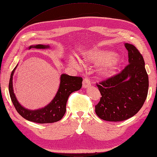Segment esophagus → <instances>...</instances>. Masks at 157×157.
Returning <instances> with one entry per match:
<instances>
[{"mask_svg": "<svg viewBox=\"0 0 157 157\" xmlns=\"http://www.w3.org/2000/svg\"><path fill=\"white\" fill-rule=\"evenodd\" d=\"M91 85V83L90 81V79L88 78H84L83 81H82V86L83 88H88Z\"/></svg>", "mask_w": 157, "mask_h": 157, "instance_id": "34e87169", "label": "esophagus"}]
</instances>
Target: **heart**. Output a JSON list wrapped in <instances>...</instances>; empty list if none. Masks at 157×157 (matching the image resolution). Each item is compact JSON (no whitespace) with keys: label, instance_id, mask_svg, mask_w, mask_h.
<instances>
[{"label":"heart","instance_id":"obj_1","mask_svg":"<svg viewBox=\"0 0 157 157\" xmlns=\"http://www.w3.org/2000/svg\"><path fill=\"white\" fill-rule=\"evenodd\" d=\"M115 54L113 52H92L89 55V58L95 62L102 63H107L105 67H103L101 71V74L104 76H111L114 75L117 69V60L115 59ZM76 67H80L78 64L74 63Z\"/></svg>","mask_w":157,"mask_h":157}]
</instances>
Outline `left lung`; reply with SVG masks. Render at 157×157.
<instances>
[{
    "label": "left lung",
    "mask_w": 157,
    "mask_h": 157,
    "mask_svg": "<svg viewBox=\"0 0 157 157\" xmlns=\"http://www.w3.org/2000/svg\"><path fill=\"white\" fill-rule=\"evenodd\" d=\"M124 46L129 64L120 73L97 84L102 97L95 113L106 121H123L135 115L147 97L148 77L143 57L134 45Z\"/></svg>",
    "instance_id": "left-lung-1"
}]
</instances>
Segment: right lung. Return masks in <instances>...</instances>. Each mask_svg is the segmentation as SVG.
<instances>
[{"instance_id": "add662e5", "label": "right lung", "mask_w": 157, "mask_h": 157, "mask_svg": "<svg viewBox=\"0 0 157 157\" xmlns=\"http://www.w3.org/2000/svg\"><path fill=\"white\" fill-rule=\"evenodd\" d=\"M32 48L45 49L50 48V47L48 45L36 44L29 47V49ZM17 66L18 64L11 72L9 90L11 101L18 114L26 120L40 124L52 123L60 121L66 113L67 102L69 95L73 92L80 90L82 87V77L69 76L66 74L61 75L59 90L53 100L44 108L33 110L26 109L21 105L14 93L13 76Z\"/></svg>"}]
</instances>
